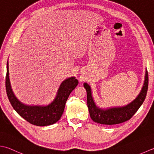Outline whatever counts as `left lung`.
Listing matches in <instances>:
<instances>
[{
	"label": "left lung",
	"mask_w": 154,
	"mask_h": 154,
	"mask_svg": "<svg viewBox=\"0 0 154 154\" xmlns=\"http://www.w3.org/2000/svg\"><path fill=\"white\" fill-rule=\"evenodd\" d=\"M83 86L87 91V103L93 121L103 125L118 124L131 119L145 100L148 88V73L146 69L143 87L137 97L131 103L122 107L104 109L98 107L92 96L91 87L87 83H84Z\"/></svg>",
	"instance_id": "8db88e82"
}]
</instances>
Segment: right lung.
<instances>
[{
  "label": "right lung",
  "instance_id": "1",
  "mask_svg": "<svg viewBox=\"0 0 154 154\" xmlns=\"http://www.w3.org/2000/svg\"><path fill=\"white\" fill-rule=\"evenodd\" d=\"M75 77L65 79L60 85L53 101L47 105H26L19 100L11 88L9 79L8 62L7 63L6 90L9 101L14 109L23 119L31 124L37 126H47L58 122L64 111L66 101L71 91L78 85Z\"/></svg>",
  "mask_w": 154,
  "mask_h": 154
}]
</instances>
